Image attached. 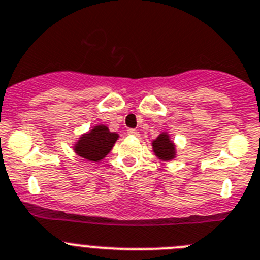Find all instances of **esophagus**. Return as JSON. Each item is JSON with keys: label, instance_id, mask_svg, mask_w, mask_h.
Returning <instances> with one entry per match:
<instances>
[{"label": "esophagus", "instance_id": "obj_1", "mask_svg": "<svg viewBox=\"0 0 260 260\" xmlns=\"http://www.w3.org/2000/svg\"><path fill=\"white\" fill-rule=\"evenodd\" d=\"M128 135H129V136H134V137H139V132H137L136 129H128Z\"/></svg>", "mask_w": 260, "mask_h": 260}]
</instances>
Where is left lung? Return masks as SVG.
Here are the masks:
<instances>
[{
	"instance_id": "1",
	"label": "left lung",
	"mask_w": 260,
	"mask_h": 260,
	"mask_svg": "<svg viewBox=\"0 0 260 260\" xmlns=\"http://www.w3.org/2000/svg\"><path fill=\"white\" fill-rule=\"evenodd\" d=\"M152 148L154 154L162 161H171L176 157V147L167 132L158 135V137L152 143Z\"/></svg>"
}]
</instances>
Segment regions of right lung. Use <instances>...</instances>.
<instances>
[{"label": "right lung", "mask_w": 260, "mask_h": 260, "mask_svg": "<svg viewBox=\"0 0 260 260\" xmlns=\"http://www.w3.org/2000/svg\"><path fill=\"white\" fill-rule=\"evenodd\" d=\"M119 135L116 132H111L108 126L100 124L82 135L76 144H74V150L78 156L98 162L110 153Z\"/></svg>", "instance_id": "1"}]
</instances>
